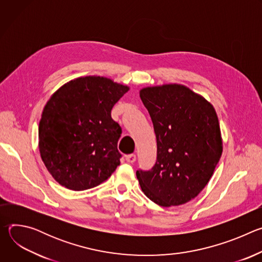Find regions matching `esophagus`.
Wrapping results in <instances>:
<instances>
[{
  "mask_svg": "<svg viewBox=\"0 0 262 262\" xmlns=\"http://www.w3.org/2000/svg\"><path fill=\"white\" fill-rule=\"evenodd\" d=\"M136 155H128L125 157V160L127 163H135L136 162Z\"/></svg>",
  "mask_w": 262,
  "mask_h": 262,
  "instance_id": "obj_1",
  "label": "esophagus"
}]
</instances>
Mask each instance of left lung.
Segmentation results:
<instances>
[{
  "instance_id": "obj_1",
  "label": "left lung",
  "mask_w": 262,
  "mask_h": 262,
  "mask_svg": "<svg viewBox=\"0 0 262 262\" xmlns=\"http://www.w3.org/2000/svg\"><path fill=\"white\" fill-rule=\"evenodd\" d=\"M140 97L151 117L158 157L151 170L137 171L144 194L155 203L177 206L205 188L223 146L213 106L188 87H147Z\"/></svg>"
}]
</instances>
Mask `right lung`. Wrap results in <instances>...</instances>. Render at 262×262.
<instances>
[{"instance_id": "right-lung-1", "label": "right lung", "mask_w": 262, "mask_h": 262, "mask_svg": "<svg viewBox=\"0 0 262 262\" xmlns=\"http://www.w3.org/2000/svg\"><path fill=\"white\" fill-rule=\"evenodd\" d=\"M128 87L102 77L72 80L47 102L39 122V151L54 179L72 191L106 180L120 165L122 129L112 119Z\"/></svg>"}]
</instances>
